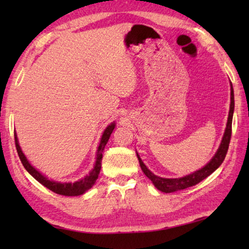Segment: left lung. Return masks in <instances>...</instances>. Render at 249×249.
Instances as JSON below:
<instances>
[{
	"instance_id": "left-lung-1",
	"label": "left lung",
	"mask_w": 249,
	"mask_h": 249,
	"mask_svg": "<svg viewBox=\"0 0 249 249\" xmlns=\"http://www.w3.org/2000/svg\"><path fill=\"white\" fill-rule=\"evenodd\" d=\"M233 113H234V90L233 86L231 82V105H230V113H229V119H227V124L224 135H223L221 145L218 147L216 154L213 156V158L206 163V165L201 168V169L196 170L191 175H188L185 177H181V178H175V179H168V178H161L154 175L148 168L145 166V163L142 162V160L140 158V156L137 154V158L140 160L141 168L146 177L151 180V182L154 183L156 188L159 191L165 192V193H171L175 191L183 190L192 185H196L202 180H204L206 177H209L212 172L215 171L218 167L222 165V162L224 161L225 156L229 150V145L231 136V121H233Z\"/></svg>"
}]
</instances>
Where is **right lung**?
Wrapping results in <instances>:
<instances>
[{
  "label": "right lung",
  "mask_w": 249,
  "mask_h": 249,
  "mask_svg": "<svg viewBox=\"0 0 249 249\" xmlns=\"http://www.w3.org/2000/svg\"><path fill=\"white\" fill-rule=\"evenodd\" d=\"M115 127V123H112L111 125H108L107 128H105L104 133L102 135V138H101L100 145L98 147V153H96V160L94 163L93 169L90 171V174L84 177V178L80 179L75 182H57V181H53L49 180L48 178H46L44 175H41L40 172L35 169L31 163H29L28 160L25 157V155L23 154L22 149H20L18 141V135L14 133V137H15V146H16V150H18V154L19 156L20 161H22L23 166L25 169H26L29 174H31L34 178H35L39 183L45 185L46 188H48L49 190H52L53 192L57 193V195H61V196H81L84 192H87L90 188H92V185L95 183L96 179H98L100 170H101V165H102V156H103V150L105 148V145L108 141L109 136L113 132V129Z\"/></svg>",
  "instance_id": "1"
}]
</instances>
